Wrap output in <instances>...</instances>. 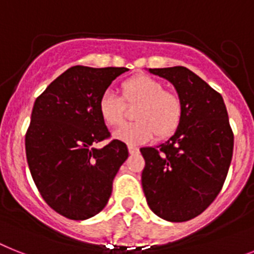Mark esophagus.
<instances>
[{"label":"esophagus","mask_w":254,"mask_h":254,"mask_svg":"<svg viewBox=\"0 0 254 254\" xmlns=\"http://www.w3.org/2000/svg\"><path fill=\"white\" fill-rule=\"evenodd\" d=\"M127 150H129V153H131V155H133V153L139 152V148L131 146V144H129V146H127Z\"/></svg>","instance_id":"34e87169"}]
</instances>
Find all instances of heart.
Returning a JSON list of instances; mask_svg holds the SVG:
<instances>
[{
	"label": "heart",
	"instance_id": "obj_1",
	"mask_svg": "<svg viewBox=\"0 0 254 254\" xmlns=\"http://www.w3.org/2000/svg\"><path fill=\"white\" fill-rule=\"evenodd\" d=\"M123 98L104 91L98 102L99 116L107 127H119L127 119V106H137L135 123L127 124L115 138L129 144L146 143L153 135L159 139L170 137L180 127L183 117L181 98L165 90L160 81L148 76H135L121 84Z\"/></svg>",
	"mask_w": 254,
	"mask_h": 254
}]
</instances>
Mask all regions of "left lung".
<instances>
[{"instance_id": "8db88e82", "label": "left lung", "mask_w": 254, "mask_h": 254, "mask_svg": "<svg viewBox=\"0 0 254 254\" xmlns=\"http://www.w3.org/2000/svg\"><path fill=\"white\" fill-rule=\"evenodd\" d=\"M176 87L183 117L176 133L156 147H143L142 187L160 218L185 222L213 203L222 189L234 150V133L222 95L189 68H150Z\"/></svg>"}]
</instances>
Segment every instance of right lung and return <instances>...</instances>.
Instances as JSON below:
<instances>
[{
  "instance_id": "right-lung-1",
  "label": "right lung",
  "mask_w": 254,
  "mask_h": 254,
  "mask_svg": "<svg viewBox=\"0 0 254 254\" xmlns=\"http://www.w3.org/2000/svg\"><path fill=\"white\" fill-rule=\"evenodd\" d=\"M124 67L74 65L36 99L25 134V153L36 187L51 209L82 221L107 205L127 147L110 138L98 111L99 98Z\"/></svg>"
}]
</instances>
